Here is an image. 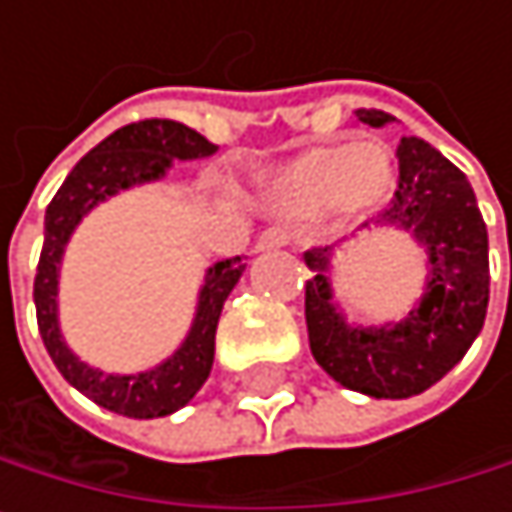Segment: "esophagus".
Listing matches in <instances>:
<instances>
[{"mask_svg": "<svg viewBox=\"0 0 512 512\" xmlns=\"http://www.w3.org/2000/svg\"><path fill=\"white\" fill-rule=\"evenodd\" d=\"M290 235L284 228H265V232L256 238V253H268V250H277V247H287Z\"/></svg>", "mask_w": 512, "mask_h": 512, "instance_id": "esophagus-1", "label": "esophagus"}]
</instances>
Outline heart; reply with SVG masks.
I'll return each instance as SVG.
<instances>
[{
    "label": "heart",
    "mask_w": 512,
    "mask_h": 512,
    "mask_svg": "<svg viewBox=\"0 0 512 512\" xmlns=\"http://www.w3.org/2000/svg\"><path fill=\"white\" fill-rule=\"evenodd\" d=\"M268 213L305 219L320 213L348 222L385 204L394 189V161L375 143H326L296 152L256 176Z\"/></svg>",
    "instance_id": "heart-1"
}]
</instances>
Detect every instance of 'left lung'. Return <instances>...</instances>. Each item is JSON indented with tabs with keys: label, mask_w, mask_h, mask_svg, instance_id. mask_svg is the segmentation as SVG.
<instances>
[{
	"label": "left lung",
	"mask_w": 512,
	"mask_h": 512,
	"mask_svg": "<svg viewBox=\"0 0 512 512\" xmlns=\"http://www.w3.org/2000/svg\"><path fill=\"white\" fill-rule=\"evenodd\" d=\"M357 118L369 127L394 121L381 109H357ZM397 158V198L372 225L403 232L424 250L418 302L397 320H348L332 284L342 244L305 253L311 354L342 388L375 400H406L437 385L467 354L489 308V232L467 176L421 137H403Z\"/></svg>",
	"instance_id": "left-lung-1"
}]
</instances>
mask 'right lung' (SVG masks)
Segmentation results:
<instances>
[{
    "label": "right lung",
    "mask_w": 512,
    "mask_h": 512,
    "mask_svg": "<svg viewBox=\"0 0 512 512\" xmlns=\"http://www.w3.org/2000/svg\"><path fill=\"white\" fill-rule=\"evenodd\" d=\"M210 155H216V146L180 121L149 118L124 124L69 170L45 210V247L33 287L42 342L69 385L109 412L127 418H164L201 391L213 369L222 305L238 287L247 256L219 259L204 268L186 339L161 363L143 372H106L75 354L60 329V271L66 247L82 219L103 201L164 180L173 161H201Z\"/></svg>",
    "instance_id": "obj_1"
}]
</instances>
